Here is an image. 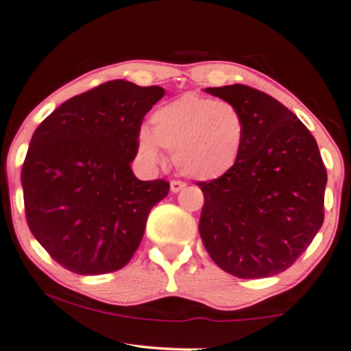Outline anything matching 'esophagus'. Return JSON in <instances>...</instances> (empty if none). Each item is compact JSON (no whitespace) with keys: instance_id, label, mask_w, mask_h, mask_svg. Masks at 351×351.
<instances>
[{"instance_id":"obj_1","label":"esophagus","mask_w":351,"mask_h":351,"mask_svg":"<svg viewBox=\"0 0 351 351\" xmlns=\"http://www.w3.org/2000/svg\"><path fill=\"white\" fill-rule=\"evenodd\" d=\"M184 187H186V182H182V181H171L170 182L171 192H180L181 189H184Z\"/></svg>"}]
</instances>
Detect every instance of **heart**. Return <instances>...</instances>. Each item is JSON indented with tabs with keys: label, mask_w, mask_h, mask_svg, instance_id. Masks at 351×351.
Segmentation results:
<instances>
[{
	"label": "heart",
	"mask_w": 351,
	"mask_h": 351,
	"mask_svg": "<svg viewBox=\"0 0 351 351\" xmlns=\"http://www.w3.org/2000/svg\"><path fill=\"white\" fill-rule=\"evenodd\" d=\"M149 128L136 133V156L146 167L164 162L162 149L181 175L218 180L234 169L243 147L246 124L239 108L197 93H184L157 108Z\"/></svg>",
	"instance_id": "heart-1"
}]
</instances>
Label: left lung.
<instances>
[{"label": "left lung", "mask_w": 351, "mask_h": 351, "mask_svg": "<svg viewBox=\"0 0 351 351\" xmlns=\"http://www.w3.org/2000/svg\"><path fill=\"white\" fill-rule=\"evenodd\" d=\"M243 116L239 162L218 180L197 182L205 197L199 232L210 258L239 278L283 272L324 221L328 181L312 133L285 105L243 84L208 87Z\"/></svg>", "instance_id": "obj_1"}]
</instances>
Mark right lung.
<instances>
[{
	"mask_svg": "<svg viewBox=\"0 0 351 351\" xmlns=\"http://www.w3.org/2000/svg\"><path fill=\"white\" fill-rule=\"evenodd\" d=\"M164 95L116 79L70 98L34 130L22 167L27 223L70 272L124 267L169 194L167 181H140L130 169L143 117Z\"/></svg>",
	"mask_w": 351,
	"mask_h": 351,
	"instance_id": "right-lung-1",
	"label": "right lung"
}]
</instances>
